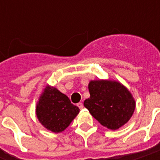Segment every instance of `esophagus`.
Wrapping results in <instances>:
<instances>
[{"mask_svg": "<svg viewBox=\"0 0 160 160\" xmlns=\"http://www.w3.org/2000/svg\"><path fill=\"white\" fill-rule=\"evenodd\" d=\"M77 106L79 107V108H80V109H82L83 108H84V105H83L82 103H80H80H78V104H77Z\"/></svg>", "mask_w": 160, "mask_h": 160, "instance_id": "1", "label": "esophagus"}]
</instances>
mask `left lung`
<instances>
[{
    "instance_id": "8db88e82",
    "label": "left lung",
    "mask_w": 160,
    "mask_h": 160,
    "mask_svg": "<svg viewBox=\"0 0 160 160\" xmlns=\"http://www.w3.org/2000/svg\"><path fill=\"white\" fill-rule=\"evenodd\" d=\"M90 97L84 105L101 125L116 130L126 124L134 114L136 103L128 89L113 80H90Z\"/></svg>"
}]
</instances>
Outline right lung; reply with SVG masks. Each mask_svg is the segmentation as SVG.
Wrapping results in <instances>:
<instances>
[{"mask_svg": "<svg viewBox=\"0 0 160 160\" xmlns=\"http://www.w3.org/2000/svg\"><path fill=\"white\" fill-rule=\"evenodd\" d=\"M79 113L80 109L65 94L49 85L44 88L36 106L39 122L53 133L64 131Z\"/></svg>", "mask_w": 160, "mask_h": 160, "instance_id": "add662e5", "label": "right lung"}]
</instances>
